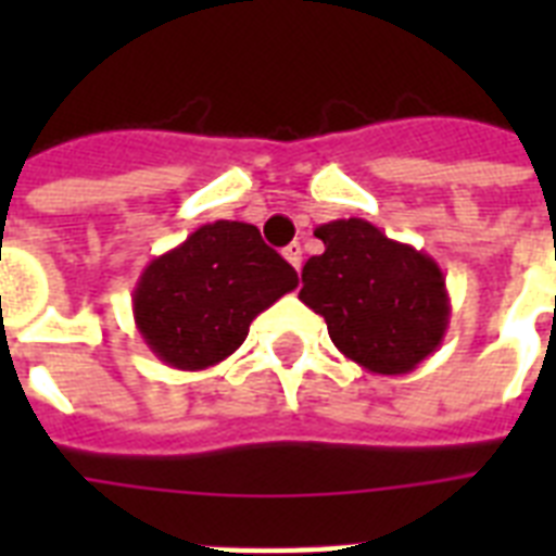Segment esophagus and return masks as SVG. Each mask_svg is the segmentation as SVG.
<instances>
[{
  "label": "esophagus",
  "instance_id": "esophagus-1",
  "mask_svg": "<svg viewBox=\"0 0 556 556\" xmlns=\"http://www.w3.org/2000/svg\"><path fill=\"white\" fill-rule=\"evenodd\" d=\"M282 253H286V260L291 262V265H294L296 270L303 268V248H300V242L288 244V248H286V251H282Z\"/></svg>",
  "mask_w": 556,
  "mask_h": 556
}]
</instances>
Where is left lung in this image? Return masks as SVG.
Listing matches in <instances>:
<instances>
[{"instance_id":"obj_1","label":"left lung","mask_w":556,"mask_h":556,"mask_svg":"<svg viewBox=\"0 0 556 556\" xmlns=\"http://www.w3.org/2000/svg\"><path fill=\"white\" fill-rule=\"evenodd\" d=\"M314 236L326 251L305 262L300 300L349 361L375 375H406L441 346L450 296L439 262L366 218H338Z\"/></svg>"}]
</instances>
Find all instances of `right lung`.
Instances as JSON below:
<instances>
[{
  "label": "right lung",
  "mask_w": 556,
  "mask_h": 556,
  "mask_svg": "<svg viewBox=\"0 0 556 556\" xmlns=\"http://www.w3.org/2000/svg\"><path fill=\"white\" fill-rule=\"evenodd\" d=\"M296 282L256 227L218 218L143 268L132 291L135 326L173 369H207L233 355L253 317Z\"/></svg>",
  "instance_id": "right-lung-1"
}]
</instances>
